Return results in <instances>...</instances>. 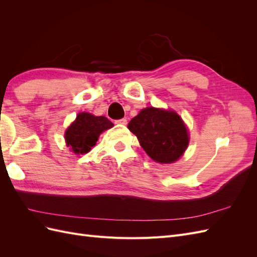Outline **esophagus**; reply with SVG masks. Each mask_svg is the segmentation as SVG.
Wrapping results in <instances>:
<instances>
[{
	"instance_id": "esophagus-1",
	"label": "esophagus",
	"mask_w": 257,
	"mask_h": 257,
	"mask_svg": "<svg viewBox=\"0 0 257 257\" xmlns=\"http://www.w3.org/2000/svg\"><path fill=\"white\" fill-rule=\"evenodd\" d=\"M114 123H116V124H122V125H125V124L127 123V121H126L125 118H122V119H119V120H115Z\"/></svg>"
}]
</instances>
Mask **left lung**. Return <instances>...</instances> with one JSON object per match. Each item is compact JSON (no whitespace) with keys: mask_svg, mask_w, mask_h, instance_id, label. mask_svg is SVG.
<instances>
[{"mask_svg":"<svg viewBox=\"0 0 257 257\" xmlns=\"http://www.w3.org/2000/svg\"><path fill=\"white\" fill-rule=\"evenodd\" d=\"M127 127L147 154L163 164L177 161L189 145L188 131L175 111L145 108L130 121Z\"/></svg>","mask_w":257,"mask_h":257,"instance_id":"left-lung-1","label":"left lung"}]
</instances>
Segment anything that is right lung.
<instances>
[{"instance_id":"obj_1","label":"right lung","mask_w":257,"mask_h":257,"mask_svg":"<svg viewBox=\"0 0 257 257\" xmlns=\"http://www.w3.org/2000/svg\"><path fill=\"white\" fill-rule=\"evenodd\" d=\"M112 126V122L106 116H95L88 112H81L66 130L65 141L75 153H87L95 146L99 134Z\"/></svg>"}]
</instances>
